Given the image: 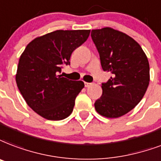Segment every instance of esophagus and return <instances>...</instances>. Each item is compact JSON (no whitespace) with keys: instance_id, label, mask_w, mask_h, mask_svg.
<instances>
[{"instance_id":"34e87169","label":"esophagus","mask_w":161,"mask_h":161,"mask_svg":"<svg viewBox=\"0 0 161 161\" xmlns=\"http://www.w3.org/2000/svg\"><path fill=\"white\" fill-rule=\"evenodd\" d=\"M84 85H85L86 88H88V87H89V86L92 85L91 83H84Z\"/></svg>"}]
</instances>
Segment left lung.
Instances as JSON below:
<instances>
[{"mask_svg": "<svg viewBox=\"0 0 161 161\" xmlns=\"http://www.w3.org/2000/svg\"><path fill=\"white\" fill-rule=\"evenodd\" d=\"M91 38L105 72L112 77L102 83V95L95 101L99 114L116 118L140 102L149 83L148 58L138 42L111 28L93 29Z\"/></svg>", "mask_w": 161, "mask_h": 161, "instance_id": "obj_1", "label": "left lung"}]
</instances>
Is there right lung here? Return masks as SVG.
<instances>
[{
    "instance_id": "add662e5",
    "label": "right lung",
    "mask_w": 161,
    "mask_h": 161,
    "mask_svg": "<svg viewBox=\"0 0 161 161\" xmlns=\"http://www.w3.org/2000/svg\"><path fill=\"white\" fill-rule=\"evenodd\" d=\"M90 30H56L38 37L21 55L17 85L27 104L44 118L60 121L72 112L84 83L61 75L72 51L89 38Z\"/></svg>"
}]
</instances>
